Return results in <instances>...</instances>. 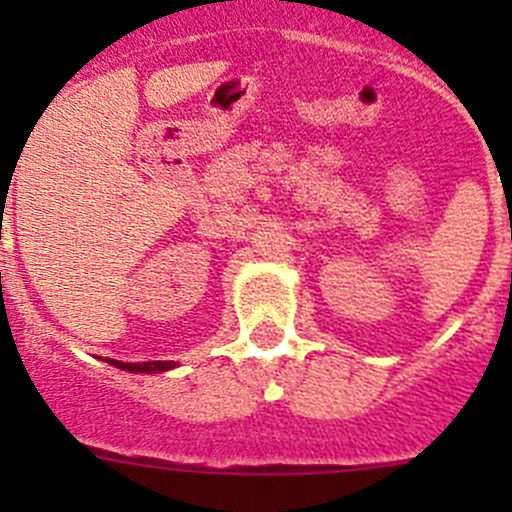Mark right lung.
Masks as SVG:
<instances>
[{
    "label": "right lung",
    "mask_w": 512,
    "mask_h": 512,
    "mask_svg": "<svg viewBox=\"0 0 512 512\" xmlns=\"http://www.w3.org/2000/svg\"><path fill=\"white\" fill-rule=\"evenodd\" d=\"M111 366H118L123 371H133V374H158V371H168L175 369V361H141V364H131V361H116V359H106Z\"/></svg>",
    "instance_id": "1"
}]
</instances>
